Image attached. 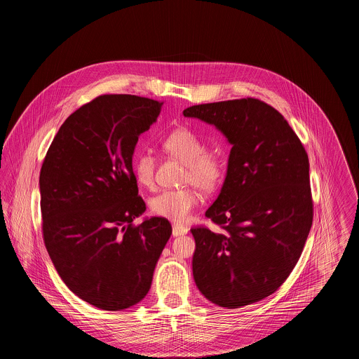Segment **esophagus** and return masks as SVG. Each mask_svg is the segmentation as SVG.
<instances>
[{
	"instance_id": "1",
	"label": "esophagus",
	"mask_w": 359,
	"mask_h": 359,
	"mask_svg": "<svg viewBox=\"0 0 359 359\" xmlns=\"http://www.w3.org/2000/svg\"><path fill=\"white\" fill-rule=\"evenodd\" d=\"M188 233V228L184 225H178L174 224L172 225V236H181V235H187Z\"/></svg>"
}]
</instances>
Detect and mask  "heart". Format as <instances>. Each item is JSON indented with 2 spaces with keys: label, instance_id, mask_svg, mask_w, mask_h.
<instances>
[{
  "label": "heart",
  "instance_id": "heart-1",
  "mask_svg": "<svg viewBox=\"0 0 359 359\" xmlns=\"http://www.w3.org/2000/svg\"><path fill=\"white\" fill-rule=\"evenodd\" d=\"M163 148L167 154L177 157L185 164L184 184H191L202 192L214 191L225 174V158L218 151H205V141L188 128H180L163 140ZM154 154L141 152L133 163L134 177L142 187H152L154 177ZM199 205V196L192 189H165L156 194L149 205L152 212L175 221H187L195 207Z\"/></svg>",
  "mask_w": 359,
  "mask_h": 359
}]
</instances>
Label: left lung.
<instances>
[{
	"mask_svg": "<svg viewBox=\"0 0 359 359\" xmlns=\"http://www.w3.org/2000/svg\"><path fill=\"white\" fill-rule=\"evenodd\" d=\"M185 117L214 126L232 147L205 217L222 228L191 229L194 279L208 302L241 308L287 279L312 225L308 154L285 117L255 98L195 104Z\"/></svg>",
	"mask_w": 359,
	"mask_h": 359,
	"instance_id": "8db88e82",
	"label": "left lung"
}]
</instances>
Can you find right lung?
Wrapping results in <instances>:
<instances>
[{
  "mask_svg": "<svg viewBox=\"0 0 359 359\" xmlns=\"http://www.w3.org/2000/svg\"><path fill=\"white\" fill-rule=\"evenodd\" d=\"M163 103L102 95L60 126L40 171L44 243L65 285L104 311L138 304L170 235L161 217L133 221L147 210L138 196L133 156Z\"/></svg>",
  "mask_w": 359,
  "mask_h": 359,
  "instance_id": "1",
  "label": "right lung"
}]
</instances>
